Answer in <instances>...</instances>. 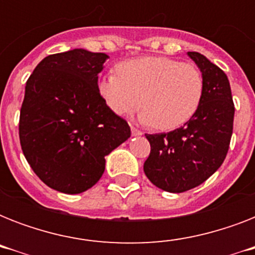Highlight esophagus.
Wrapping results in <instances>:
<instances>
[{
	"mask_svg": "<svg viewBox=\"0 0 255 255\" xmlns=\"http://www.w3.org/2000/svg\"><path fill=\"white\" fill-rule=\"evenodd\" d=\"M131 132H132V135H133V136L143 135V132L140 131V129H137L136 127H133V126H131Z\"/></svg>",
	"mask_w": 255,
	"mask_h": 255,
	"instance_id": "1",
	"label": "esophagus"
}]
</instances>
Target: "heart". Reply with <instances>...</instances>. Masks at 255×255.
<instances>
[{
  "label": "heart",
  "mask_w": 255,
  "mask_h": 255,
  "mask_svg": "<svg viewBox=\"0 0 255 255\" xmlns=\"http://www.w3.org/2000/svg\"><path fill=\"white\" fill-rule=\"evenodd\" d=\"M98 91L116 115H131L141 106L144 123L168 131L186 123L197 111L204 79L192 63L143 57L119 63L118 74L100 79Z\"/></svg>",
  "instance_id": "b5f03b06"
}]
</instances>
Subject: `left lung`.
<instances>
[{
	"label": "left lung",
	"instance_id": "left-lung-1",
	"mask_svg": "<svg viewBox=\"0 0 255 255\" xmlns=\"http://www.w3.org/2000/svg\"><path fill=\"white\" fill-rule=\"evenodd\" d=\"M201 70L204 94L194 115L168 133H145L151 153L144 163L149 181L170 193L193 189L221 167L233 133L234 103L229 79L196 51L188 53Z\"/></svg>",
	"mask_w": 255,
	"mask_h": 255
}]
</instances>
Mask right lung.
I'll return each instance as SVG.
<instances>
[{
  "label": "right lung",
  "mask_w": 255,
  "mask_h": 255,
  "mask_svg": "<svg viewBox=\"0 0 255 255\" xmlns=\"http://www.w3.org/2000/svg\"><path fill=\"white\" fill-rule=\"evenodd\" d=\"M108 55L74 49L43 58L30 75L19 141L34 173L53 189L82 193L99 181L106 156L131 136L98 91Z\"/></svg>",
  "instance_id": "right-lung-1"
}]
</instances>
